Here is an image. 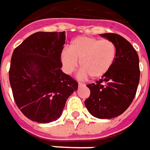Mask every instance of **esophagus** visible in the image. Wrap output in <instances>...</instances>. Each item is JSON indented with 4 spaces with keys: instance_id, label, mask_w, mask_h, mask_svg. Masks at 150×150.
<instances>
[{
    "instance_id": "obj_1",
    "label": "esophagus",
    "mask_w": 150,
    "mask_h": 150,
    "mask_svg": "<svg viewBox=\"0 0 150 150\" xmlns=\"http://www.w3.org/2000/svg\"><path fill=\"white\" fill-rule=\"evenodd\" d=\"M78 84H79V87H81V86H84V85H85V83H82V82H79V83H78Z\"/></svg>"
}]
</instances>
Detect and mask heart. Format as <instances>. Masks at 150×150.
I'll list each match as a JSON object with an SVG mask.
<instances>
[{
  "label": "heart",
  "mask_w": 150,
  "mask_h": 150,
  "mask_svg": "<svg viewBox=\"0 0 150 150\" xmlns=\"http://www.w3.org/2000/svg\"><path fill=\"white\" fill-rule=\"evenodd\" d=\"M116 55L117 48L112 41L80 36L72 40L69 48L62 51L61 60L67 74L75 71L80 61L83 75L97 79L109 71Z\"/></svg>",
  "instance_id": "heart-1"
}]
</instances>
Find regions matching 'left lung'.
<instances>
[{"label":"left lung","mask_w":150,"mask_h":150,"mask_svg":"<svg viewBox=\"0 0 150 150\" xmlns=\"http://www.w3.org/2000/svg\"><path fill=\"white\" fill-rule=\"evenodd\" d=\"M117 48L113 64L102 79L87 87L90 95L84 104L93 117L111 119L126 111L135 98L139 81V56L133 46L119 34L103 33Z\"/></svg>","instance_id":"1"}]
</instances>
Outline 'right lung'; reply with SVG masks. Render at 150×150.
Listing matches in <instances>:
<instances>
[{"label":"right lung","instance_id":"1","mask_svg":"<svg viewBox=\"0 0 150 150\" xmlns=\"http://www.w3.org/2000/svg\"><path fill=\"white\" fill-rule=\"evenodd\" d=\"M65 42V32H37L13 52L9 71L13 97L31 121L57 120L67 98L78 88V82L61 70Z\"/></svg>","mask_w":150,"mask_h":150}]
</instances>
